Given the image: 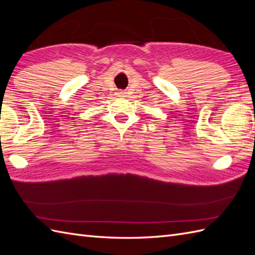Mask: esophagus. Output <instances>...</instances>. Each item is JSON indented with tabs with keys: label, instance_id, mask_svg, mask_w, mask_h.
<instances>
[{
	"label": "esophagus",
	"instance_id": "esophagus-1",
	"mask_svg": "<svg viewBox=\"0 0 255 255\" xmlns=\"http://www.w3.org/2000/svg\"><path fill=\"white\" fill-rule=\"evenodd\" d=\"M119 95H120V96H123V95H125V91H120Z\"/></svg>",
	"mask_w": 255,
	"mask_h": 255
}]
</instances>
